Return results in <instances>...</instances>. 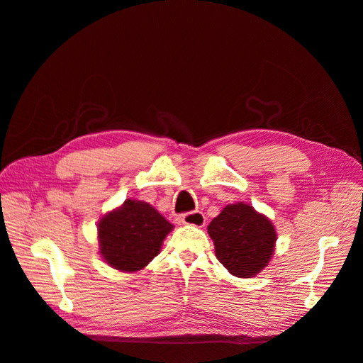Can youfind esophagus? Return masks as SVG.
Returning <instances> with one entry per match:
<instances>
[{"instance_id": "obj_1", "label": "esophagus", "mask_w": 363, "mask_h": 363, "mask_svg": "<svg viewBox=\"0 0 363 363\" xmlns=\"http://www.w3.org/2000/svg\"><path fill=\"white\" fill-rule=\"evenodd\" d=\"M181 220L185 225H194V227H203L204 224H206V218H204V215L199 211L184 213L181 216Z\"/></svg>"}]
</instances>
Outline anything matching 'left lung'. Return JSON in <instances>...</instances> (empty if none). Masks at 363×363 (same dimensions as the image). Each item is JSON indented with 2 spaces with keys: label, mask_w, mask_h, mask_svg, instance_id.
Instances as JSON below:
<instances>
[{
  "label": "left lung",
  "mask_w": 363,
  "mask_h": 363,
  "mask_svg": "<svg viewBox=\"0 0 363 363\" xmlns=\"http://www.w3.org/2000/svg\"><path fill=\"white\" fill-rule=\"evenodd\" d=\"M208 233L218 261L233 276H257L274 254L277 235L272 220L242 201L227 204Z\"/></svg>",
  "instance_id": "left-lung-1"
}]
</instances>
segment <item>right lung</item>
<instances>
[{"instance_id":"obj_1","label":"right lung","mask_w":363,"mask_h":363,"mask_svg":"<svg viewBox=\"0 0 363 363\" xmlns=\"http://www.w3.org/2000/svg\"><path fill=\"white\" fill-rule=\"evenodd\" d=\"M173 225L151 204L128 199L120 208L104 215L98 224L99 252L116 270H143L159 255Z\"/></svg>"}]
</instances>
